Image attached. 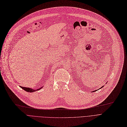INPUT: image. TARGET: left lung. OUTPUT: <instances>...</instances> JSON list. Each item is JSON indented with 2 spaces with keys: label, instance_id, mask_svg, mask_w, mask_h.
Returning <instances> with one entry per match:
<instances>
[{
  "label": "left lung",
  "instance_id": "obj_1",
  "mask_svg": "<svg viewBox=\"0 0 127 127\" xmlns=\"http://www.w3.org/2000/svg\"><path fill=\"white\" fill-rule=\"evenodd\" d=\"M102 87H103V86H102Z\"/></svg>",
  "mask_w": 127,
  "mask_h": 127
}]
</instances>
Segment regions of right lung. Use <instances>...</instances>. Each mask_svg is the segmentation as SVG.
<instances>
[{
  "label": "right lung",
  "mask_w": 127,
  "mask_h": 127,
  "mask_svg": "<svg viewBox=\"0 0 127 127\" xmlns=\"http://www.w3.org/2000/svg\"><path fill=\"white\" fill-rule=\"evenodd\" d=\"M22 89H23V90H24L25 91H26V92H30V93H32V92H35L36 91H39L40 90H41V89L43 87V86H42V87L37 89V90H33V89H32V88H28V87H22V86H20Z\"/></svg>",
  "instance_id": "right-lung-1"
}]
</instances>
